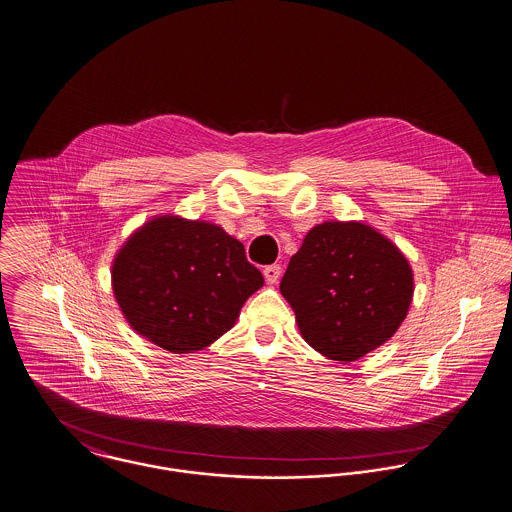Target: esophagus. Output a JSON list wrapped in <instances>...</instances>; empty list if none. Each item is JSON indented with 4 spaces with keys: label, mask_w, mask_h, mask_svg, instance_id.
<instances>
[{
    "label": "esophagus",
    "mask_w": 512,
    "mask_h": 512,
    "mask_svg": "<svg viewBox=\"0 0 512 512\" xmlns=\"http://www.w3.org/2000/svg\"><path fill=\"white\" fill-rule=\"evenodd\" d=\"M279 276H281V266L279 264H272V266L264 268V278L270 285L278 283Z\"/></svg>",
    "instance_id": "34e87169"
}]
</instances>
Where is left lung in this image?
Wrapping results in <instances>:
<instances>
[{"label": "left lung", "instance_id": "left-lung-1", "mask_svg": "<svg viewBox=\"0 0 512 512\" xmlns=\"http://www.w3.org/2000/svg\"><path fill=\"white\" fill-rule=\"evenodd\" d=\"M279 291L309 346L330 360L354 362L397 332L415 279L387 236L360 221H326L305 234Z\"/></svg>", "mask_w": 512, "mask_h": 512}]
</instances>
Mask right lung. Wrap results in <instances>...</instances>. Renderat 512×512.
<instances>
[{"label": "right lung", "instance_id": "1", "mask_svg": "<svg viewBox=\"0 0 512 512\" xmlns=\"http://www.w3.org/2000/svg\"><path fill=\"white\" fill-rule=\"evenodd\" d=\"M111 285L137 334L172 354H191L233 328L264 278L223 227L156 215L117 250Z\"/></svg>", "mask_w": 512, "mask_h": 512}]
</instances>
